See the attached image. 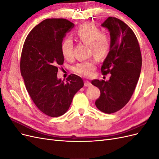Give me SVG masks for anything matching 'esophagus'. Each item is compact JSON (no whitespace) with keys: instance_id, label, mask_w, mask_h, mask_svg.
Instances as JSON below:
<instances>
[{"instance_id":"obj_1","label":"esophagus","mask_w":159,"mask_h":159,"mask_svg":"<svg viewBox=\"0 0 159 159\" xmlns=\"http://www.w3.org/2000/svg\"><path fill=\"white\" fill-rule=\"evenodd\" d=\"M91 85V82H89V81H84V85L86 86V87H89V86H90Z\"/></svg>"}]
</instances>
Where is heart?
<instances>
[{
  "label": "heart",
  "mask_w": 159,
  "mask_h": 159,
  "mask_svg": "<svg viewBox=\"0 0 159 159\" xmlns=\"http://www.w3.org/2000/svg\"><path fill=\"white\" fill-rule=\"evenodd\" d=\"M75 40L88 44L90 53L96 57L102 59L106 56L111 46V40L107 34L100 30L91 23H85L75 30ZM61 53L64 58L70 60L74 56V43L70 38H66L61 44ZM96 68V62L91 59L80 61L74 67V71L81 76L89 77Z\"/></svg>",
  "instance_id": "1"
}]
</instances>
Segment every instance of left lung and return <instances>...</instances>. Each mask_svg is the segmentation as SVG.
I'll list each match as a JSON object with an SVG mask.
<instances>
[{
    "instance_id": "left-lung-1",
    "label": "left lung",
    "mask_w": 159,
    "mask_h": 159,
    "mask_svg": "<svg viewBox=\"0 0 159 159\" xmlns=\"http://www.w3.org/2000/svg\"><path fill=\"white\" fill-rule=\"evenodd\" d=\"M102 26L110 32L111 46L101 72L111 75L109 81L94 80L91 84L101 93L96 107L110 114L122 109L131 99L140 76L142 56L135 34L124 22L109 16Z\"/></svg>"
}]
</instances>
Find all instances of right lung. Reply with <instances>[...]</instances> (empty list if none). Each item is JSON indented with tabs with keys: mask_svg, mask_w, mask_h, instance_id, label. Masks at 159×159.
Segmentation results:
<instances>
[{
	"mask_svg": "<svg viewBox=\"0 0 159 159\" xmlns=\"http://www.w3.org/2000/svg\"><path fill=\"white\" fill-rule=\"evenodd\" d=\"M74 26L66 19H46L28 34L22 48L20 69L26 90L38 109L52 117L64 115L84 86L82 79L75 74L66 82L57 78L64 61L61 44Z\"/></svg>",
	"mask_w": 159,
	"mask_h": 159,
	"instance_id": "obj_1",
	"label": "right lung"
}]
</instances>
